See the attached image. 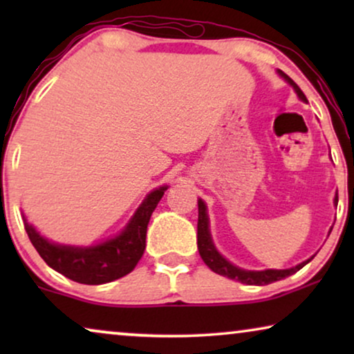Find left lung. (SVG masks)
<instances>
[{"label":"left lung","mask_w":354,"mask_h":354,"mask_svg":"<svg viewBox=\"0 0 354 354\" xmlns=\"http://www.w3.org/2000/svg\"><path fill=\"white\" fill-rule=\"evenodd\" d=\"M279 74L283 77L285 80L288 82L290 85L293 86L297 95L299 96V100L308 101L306 96L301 91V88L295 84V82L290 79L287 74H283L282 71H279ZM337 205L338 203V195H335V201ZM196 243H198V251H200L201 259L205 261V264L209 268L212 272L224 275V277H229L232 280H236V282L246 283V285H269L272 282H277V280H282L288 275H292L295 272H298L299 269L304 268L309 261H304V263L295 266V268L290 269H268V270H245L240 269L234 266L232 263H229L224 256H222L219 251L216 250L214 243H212L211 234H209V219H207V212H206V205L203 200H198V236H196Z\"/></svg>","instance_id":"left-lung-1"}]
</instances>
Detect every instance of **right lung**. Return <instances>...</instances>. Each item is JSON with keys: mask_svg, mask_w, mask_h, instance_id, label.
I'll list each match as a JSON object with an SVG mask.
<instances>
[{"mask_svg": "<svg viewBox=\"0 0 354 354\" xmlns=\"http://www.w3.org/2000/svg\"><path fill=\"white\" fill-rule=\"evenodd\" d=\"M167 185L159 187L145 198L125 229L118 236L93 246L57 245L46 240L24 217V225L43 261L74 282L101 285L132 272L147 246L149 217L161 201Z\"/></svg>", "mask_w": 354, "mask_h": 354, "instance_id": "1", "label": "right lung"}]
</instances>
